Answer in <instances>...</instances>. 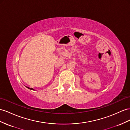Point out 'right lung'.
<instances>
[{"mask_svg":"<svg viewBox=\"0 0 130 130\" xmlns=\"http://www.w3.org/2000/svg\"><path fill=\"white\" fill-rule=\"evenodd\" d=\"M27 88H28V89H32V90H33V88H29V87H26Z\"/></svg>","mask_w":130,"mask_h":130,"instance_id":"1","label":"right lung"}]
</instances>
